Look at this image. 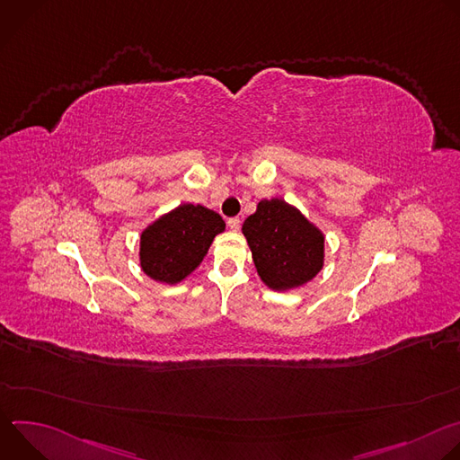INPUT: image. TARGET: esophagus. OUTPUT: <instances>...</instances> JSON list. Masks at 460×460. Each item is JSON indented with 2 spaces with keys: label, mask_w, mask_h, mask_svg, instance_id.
Segmentation results:
<instances>
[{
  "label": "esophagus",
  "mask_w": 460,
  "mask_h": 460,
  "mask_svg": "<svg viewBox=\"0 0 460 460\" xmlns=\"http://www.w3.org/2000/svg\"><path fill=\"white\" fill-rule=\"evenodd\" d=\"M227 226H229L231 231H238L240 226H242V222H240V218L234 217V218H229V220H227Z\"/></svg>",
  "instance_id": "34e87169"
}]
</instances>
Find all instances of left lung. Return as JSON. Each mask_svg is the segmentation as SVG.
<instances>
[{"mask_svg": "<svg viewBox=\"0 0 460 460\" xmlns=\"http://www.w3.org/2000/svg\"><path fill=\"white\" fill-rule=\"evenodd\" d=\"M242 233L258 277L273 291L300 288L323 266L322 231L282 199L258 202Z\"/></svg>", "mask_w": 460, "mask_h": 460, "instance_id": "left-lung-1", "label": "left lung"}]
</instances>
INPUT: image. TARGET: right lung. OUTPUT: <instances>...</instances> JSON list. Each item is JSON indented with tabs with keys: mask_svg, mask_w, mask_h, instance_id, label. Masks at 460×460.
<instances>
[{
	"mask_svg": "<svg viewBox=\"0 0 460 460\" xmlns=\"http://www.w3.org/2000/svg\"><path fill=\"white\" fill-rule=\"evenodd\" d=\"M224 229L226 222L218 213L181 204L142 231L140 266L156 282L178 284L200 266Z\"/></svg>",
	"mask_w": 460,
	"mask_h": 460,
	"instance_id": "obj_1",
	"label": "right lung"
}]
</instances>
